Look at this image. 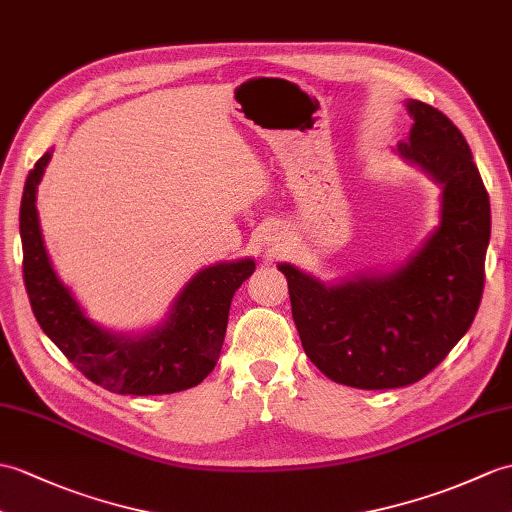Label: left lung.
<instances>
[{"instance_id": "obj_1", "label": "left lung", "mask_w": 512, "mask_h": 512, "mask_svg": "<svg viewBox=\"0 0 512 512\" xmlns=\"http://www.w3.org/2000/svg\"><path fill=\"white\" fill-rule=\"evenodd\" d=\"M399 154L443 185L441 224L386 275L325 285L290 264L292 318L318 371L338 384L384 390L419 382L467 334L484 290L491 202L456 124L419 100Z\"/></svg>"}]
</instances>
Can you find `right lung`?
I'll return each instance as SVG.
<instances>
[{
  "mask_svg": "<svg viewBox=\"0 0 512 512\" xmlns=\"http://www.w3.org/2000/svg\"><path fill=\"white\" fill-rule=\"evenodd\" d=\"M50 159L45 152L34 163L19 211L23 281L41 329L82 375L117 395H170L198 386L220 358L233 294L253 275L255 261L200 270L176 296L163 325L137 338L111 334L85 316L43 246L37 185Z\"/></svg>",
  "mask_w": 512,
  "mask_h": 512,
  "instance_id": "right-lung-1",
  "label": "right lung"
}]
</instances>
